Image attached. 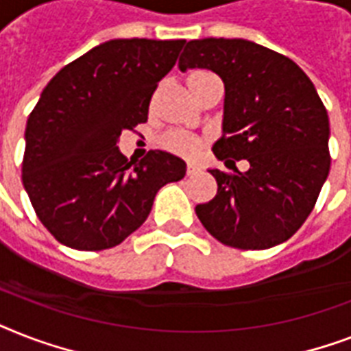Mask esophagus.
<instances>
[{"mask_svg": "<svg viewBox=\"0 0 351 351\" xmlns=\"http://www.w3.org/2000/svg\"><path fill=\"white\" fill-rule=\"evenodd\" d=\"M198 171H200V167H198V165H195V164H187V176H193V175H197Z\"/></svg>", "mask_w": 351, "mask_h": 351, "instance_id": "obj_1", "label": "esophagus"}]
</instances>
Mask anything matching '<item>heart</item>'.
Returning <instances> with one entry per match:
<instances>
[{
	"instance_id": "obj_1",
	"label": "heart",
	"mask_w": 351,
	"mask_h": 351,
	"mask_svg": "<svg viewBox=\"0 0 351 351\" xmlns=\"http://www.w3.org/2000/svg\"><path fill=\"white\" fill-rule=\"evenodd\" d=\"M215 78L213 73H209L206 69H197L193 73L187 74V87L189 90H195L198 85H202L206 80ZM202 140L197 136H189V134H184V132H167L164 138H162V145H164L167 151L175 154H180V156H187V158H193L200 153L202 149Z\"/></svg>"
}]
</instances>
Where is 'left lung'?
Returning <instances> with one entry per match:
<instances>
[{
    "mask_svg": "<svg viewBox=\"0 0 351 351\" xmlns=\"http://www.w3.org/2000/svg\"><path fill=\"white\" fill-rule=\"evenodd\" d=\"M180 71L209 69L226 87L213 153L234 173L209 169L217 197L195 211L215 239L239 250L288 240L313 211L330 173V121L311 80L289 58L253 41H187ZM247 159L240 173L234 162Z\"/></svg>",
    "mask_w": 351,
    "mask_h": 351,
    "instance_id": "8db88e82",
    "label": "left lung"
}]
</instances>
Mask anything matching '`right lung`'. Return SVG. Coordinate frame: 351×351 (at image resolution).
Segmentation results:
<instances>
[{"instance_id":"add662e5","label":"right lung","mask_w":351,"mask_h":351,"mask_svg":"<svg viewBox=\"0 0 351 351\" xmlns=\"http://www.w3.org/2000/svg\"><path fill=\"white\" fill-rule=\"evenodd\" d=\"M186 40H111L47 84L25 129L21 180L38 219L63 245L114 247L151 213L162 186L186 162L149 151L138 164L118 149L121 131L147 121L158 82Z\"/></svg>"}]
</instances>
